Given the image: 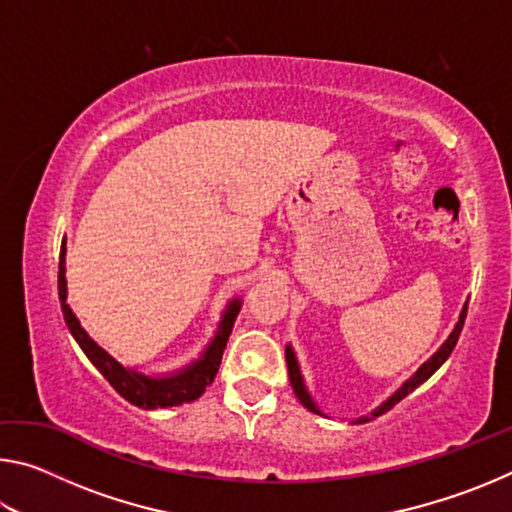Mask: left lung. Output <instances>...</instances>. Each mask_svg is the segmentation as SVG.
Listing matches in <instances>:
<instances>
[{
	"label": "left lung",
	"instance_id": "left-lung-1",
	"mask_svg": "<svg viewBox=\"0 0 512 512\" xmlns=\"http://www.w3.org/2000/svg\"><path fill=\"white\" fill-rule=\"evenodd\" d=\"M465 314H467V302L463 305V311H461V316H458V323H456V327H454V332L447 336V341L440 345L438 348V352L433 354V357L429 359V361H424L422 366L415 370V375L411 377V379H406L404 384L397 388V391L388 397V400L381 404V406H377L375 411H372L370 415H363V418H359V420H354V424H361V422H370L372 418H377V415H381V413H386V411H391L393 406L400 402V400H404L406 395L409 393H413L415 388H418L420 384H424V381H427L433 372H436L440 366H443V363L447 361V357L449 354H452V350L456 348V341H458V336H461V329H463V323H465ZM287 368H289V379H291V386H293V393H296V397L300 400V404L305 406V409H309L311 413H316V415H325L323 411L318 409L316 406V402H314V397L309 395V391H307V386H305V379H302V372H300V366H298V359H296V352L291 350V345H287Z\"/></svg>",
	"mask_w": 512,
	"mask_h": 512
}]
</instances>
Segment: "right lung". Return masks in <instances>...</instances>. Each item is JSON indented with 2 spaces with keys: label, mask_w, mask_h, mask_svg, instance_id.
Returning <instances> with one entry per match:
<instances>
[{
  "label": "right lung",
  "mask_w": 512,
  "mask_h": 512,
  "mask_svg": "<svg viewBox=\"0 0 512 512\" xmlns=\"http://www.w3.org/2000/svg\"><path fill=\"white\" fill-rule=\"evenodd\" d=\"M65 253L67 248L63 239V246H60V262H58L60 309H63L69 332H72L76 343L81 345L85 357H88L92 361V366L110 381V386L115 388L124 400L140 406V409H167V406H180V404L198 400V397L205 393V388L214 381L216 372H219L225 343H228L232 325H235V318L241 309V300L235 298L228 305V309L223 311L219 329H216L214 339L201 354V359L189 363V366L183 370L171 372V375L151 377L133 368H126L124 363H119L115 357H110V354L103 350L97 341L90 339V334L81 327L79 318L74 316V311L67 305Z\"/></svg>",
  "instance_id": "obj_1"
}]
</instances>
